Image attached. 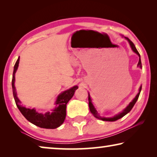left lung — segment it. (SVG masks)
Wrapping results in <instances>:
<instances>
[{
  "instance_id": "left-lung-1",
  "label": "left lung",
  "mask_w": 157,
  "mask_h": 157,
  "mask_svg": "<svg viewBox=\"0 0 157 157\" xmlns=\"http://www.w3.org/2000/svg\"><path fill=\"white\" fill-rule=\"evenodd\" d=\"M124 38H125V39H127V40L129 41V44H130V46H131L132 49L133 50V51H134V52H136V54L139 56V63H138V66H139L140 68H142L141 61H140V54H139V52H138V50H136V47H135L134 44H133V42H132L131 41H130L129 39L128 38H127V37H124ZM141 88H142V87L140 86V89H139V94H138L136 95V96L135 97L134 99L132 101V102L129 103V105L128 106H127V107L125 109H124L123 111H122L121 113H118V115L115 116L114 117H113V118H104V117H103V118H102V117L100 116L99 114L98 113L97 111L95 110V109L94 108V106L93 105V104H92V102H91V97H90V95H89V106L90 111H91V113L93 114V115L94 116V117H95V118H98V119H100V120H102V121H117V120H118V119L123 118V117L124 116H125L127 113H128L129 112V111L132 110V109L133 107H134V106L135 103L136 102L138 98H139V97L140 91H141Z\"/></svg>"
}]
</instances>
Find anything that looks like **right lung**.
Wrapping results in <instances>:
<instances>
[{
	"instance_id": "right-lung-1",
	"label": "right lung",
	"mask_w": 157,
	"mask_h": 157,
	"mask_svg": "<svg viewBox=\"0 0 157 157\" xmlns=\"http://www.w3.org/2000/svg\"><path fill=\"white\" fill-rule=\"evenodd\" d=\"M18 63H19V57L16 62L14 71H13V76L12 80V86L13 95L17 105V107L21 113L23 114V116L30 122L31 123L35 124L41 128L46 129H55L59 127L65 120L66 115V105L68 102L75 94V90L78 89V86H75L72 88L67 90V91H63L62 93L55 102L56 108L55 109L52 113L47 112L46 113H37L35 109H26L25 107H21V101L18 100L17 96V92H16L15 86H14V81H15V73L18 68Z\"/></svg>"
}]
</instances>
